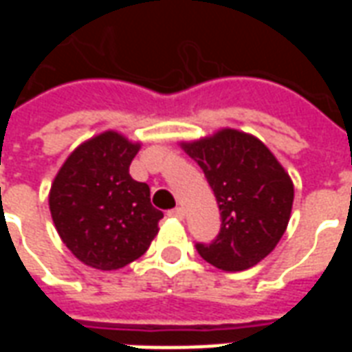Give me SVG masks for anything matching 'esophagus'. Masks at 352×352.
I'll list each match as a JSON object with an SVG mask.
<instances>
[{"instance_id": "1", "label": "esophagus", "mask_w": 352, "mask_h": 352, "mask_svg": "<svg viewBox=\"0 0 352 352\" xmlns=\"http://www.w3.org/2000/svg\"><path fill=\"white\" fill-rule=\"evenodd\" d=\"M168 214H169V217H173V219H179V221H183V219H184V209H183V207H175V209H171Z\"/></svg>"}]
</instances>
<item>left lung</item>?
Masks as SVG:
<instances>
[{"label": "left lung", "mask_w": 352, "mask_h": 352, "mask_svg": "<svg viewBox=\"0 0 352 352\" xmlns=\"http://www.w3.org/2000/svg\"><path fill=\"white\" fill-rule=\"evenodd\" d=\"M198 162L221 209V232L196 243L199 256L224 272H243L264 260L287 230L294 184L272 151L243 131H217L183 143Z\"/></svg>", "instance_id": "left-lung-1"}]
</instances>
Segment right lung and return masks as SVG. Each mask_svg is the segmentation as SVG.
Here are the masks:
<instances>
[{
	"label": "right lung",
	"mask_w": 352,
	"mask_h": 352,
	"mask_svg": "<svg viewBox=\"0 0 352 352\" xmlns=\"http://www.w3.org/2000/svg\"><path fill=\"white\" fill-rule=\"evenodd\" d=\"M116 131H103L73 151L50 186L52 221L82 264L111 272L143 256L158 234L162 211L146 183L133 181L139 151Z\"/></svg>",
	"instance_id": "1"
}]
</instances>
